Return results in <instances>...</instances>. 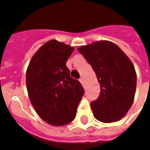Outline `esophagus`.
<instances>
[{
    "mask_svg": "<svg viewBox=\"0 0 150 150\" xmlns=\"http://www.w3.org/2000/svg\"><path fill=\"white\" fill-rule=\"evenodd\" d=\"M79 82L81 83L82 85H83V83H84V81H83V78L79 79Z\"/></svg>",
    "mask_w": 150,
    "mask_h": 150,
    "instance_id": "1",
    "label": "esophagus"
}]
</instances>
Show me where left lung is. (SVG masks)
<instances>
[{"label":"left lung","instance_id":"left-lung-1","mask_svg":"<svg viewBox=\"0 0 150 150\" xmlns=\"http://www.w3.org/2000/svg\"><path fill=\"white\" fill-rule=\"evenodd\" d=\"M78 51L94 70L100 94L91 103L95 118L103 123L122 119L131 108L137 88V74L131 60L110 41L79 46Z\"/></svg>","mask_w":150,"mask_h":150}]
</instances>
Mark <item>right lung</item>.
Returning a JSON list of instances; mask_svg holds the SVG:
<instances>
[{
  "label": "right lung",
  "instance_id": "obj_1",
  "mask_svg": "<svg viewBox=\"0 0 150 150\" xmlns=\"http://www.w3.org/2000/svg\"><path fill=\"white\" fill-rule=\"evenodd\" d=\"M74 48L50 40L38 50L26 71V88L33 107L49 125L62 126L75 119L84 90L70 76L66 62Z\"/></svg>",
  "mask_w": 150,
  "mask_h": 150
}]
</instances>
